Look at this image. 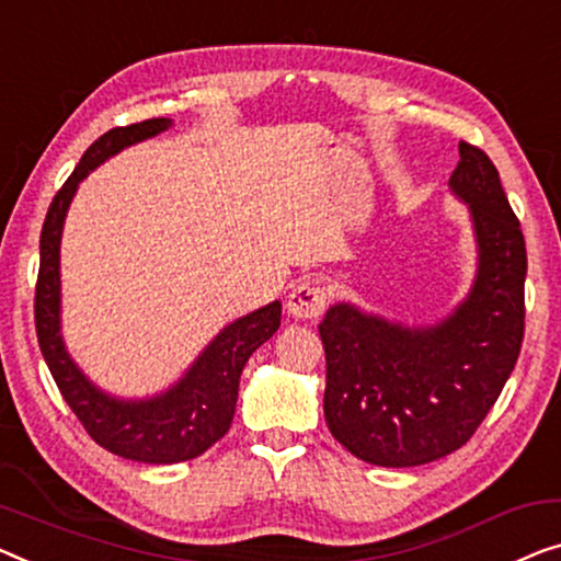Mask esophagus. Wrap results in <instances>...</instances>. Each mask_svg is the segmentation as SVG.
<instances>
[{"label": "esophagus", "mask_w": 561, "mask_h": 561, "mask_svg": "<svg viewBox=\"0 0 561 561\" xmlns=\"http://www.w3.org/2000/svg\"><path fill=\"white\" fill-rule=\"evenodd\" d=\"M328 289L317 282H302L289 291L287 312L295 320H317L328 309Z\"/></svg>", "instance_id": "esophagus-1"}]
</instances>
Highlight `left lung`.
Returning a JSON list of instances; mask_svg holds the SVG:
<instances>
[{
  "instance_id": "left-lung-1",
  "label": "left lung",
  "mask_w": 561,
  "mask_h": 561,
  "mask_svg": "<svg viewBox=\"0 0 561 561\" xmlns=\"http://www.w3.org/2000/svg\"><path fill=\"white\" fill-rule=\"evenodd\" d=\"M450 191L468 204L479 270L433 328H403L340 302L320 322L324 421L350 454L405 468L454 454L494 408L524 340L526 244L496 165L461 140Z\"/></svg>"
}]
</instances>
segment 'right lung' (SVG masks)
<instances>
[{
	"mask_svg": "<svg viewBox=\"0 0 561 561\" xmlns=\"http://www.w3.org/2000/svg\"><path fill=\"white\" fill-rule=\"evenodd\" d=\"M171 128L169 118L113 128L100 136L78 169L57 191L39 233V274L35 287V328L42 357L60 388L65 403L98 446L140 463L191 461L229 431L237 411L241 370L256 347L279 330L282 305L272 302L239 317L211 340L186 375L161 396L121 400L93 386L72 357L60 334V239L65 214L80 181L107 158L140 140Z\"/></svg>",
	"mask_w": 561,
	"mask_h": 561,
	"instance_id": "right-lung-1",
	"label": "right lung"
}]
</instances>
